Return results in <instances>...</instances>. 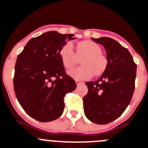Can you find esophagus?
Instances as JSON below:
<instances>
[{
    "mask_svg": "<svg viewBox=\"0 0 148 148\" xmlns=\"http://www.w3.org/2000/svg\"><path fill=\"white\" fill-rule=\"evenodd\" d=\"M75 83H76L77 85H79V84H83V82L81 81H79V80H75Z\"/></svg>",
    "mask_w": 148,
    "mask_h": 148,
    "instance_id": "34e87169",
    "label": "esophagus"
}]
</instances>
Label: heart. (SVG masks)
Returning <instances> with one entry per match:
<instances>
[{
	"mask_svg": "<svg viewBox=\"0 0 148 148\" xmlns=\"http://www.w3.org/2000/svg\"><path fill=\"white\" fill-rule=\"evenodd\" d=\"M76 53L73 45L67 42L62 47L60 57L63 65L67 69H71L76 64L78 57L83 66L68 71V75L74 79L86 80L94 75H100L106 70L108 61L103 55L101 46L90 40L81 41L77 44Z\"/></svg>",
	"mask_w": 148,
	"mask_h": 148,
	"instance_id": "heart-1",
	"label": "heart"
}]
</instances>
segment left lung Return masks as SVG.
I'll use <instances>...</instances> for the list:
<instances>
[{
    "label": "left lung",
    "instance_id": "obj_1",
    "mask_svg": "<svg viewBox=\"0 0 148 148\" xmlns=\"http://www.w3.org/2000/svg\"><path fill=\"white\" fill-rule=\"evenodd\" d=\"M106 52V70L98 80L88 81L84 97L86 116L92 123L105 125L117 119L129 105L135 88L136 64L128 50L109 37L92 38Z\"/></svg>",
    "mask_w": 148,
    "mask_h": 148
}]
</instances>
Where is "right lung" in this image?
Here are the masks:
<instances>
[{
    "mask_svg": "<svg viewBox=\"0 0 148 148\" xmlns=\"http://www.w3.org/2000/svg\"><path fill=\"white\" fill-rule=\"evenodd\" d=\"M73 36L45 32L31 39L17 56L14 92L22 108L38 121L59 118L64 112V95L76 88L75 81L66 74L59 53L68 40L75 39Z\"/></svg>",
    "mask_w": 148,
    "mask_h": 148,
    "instance_id": "obj_1",
    "label": "right lung"
}]
</instances>
